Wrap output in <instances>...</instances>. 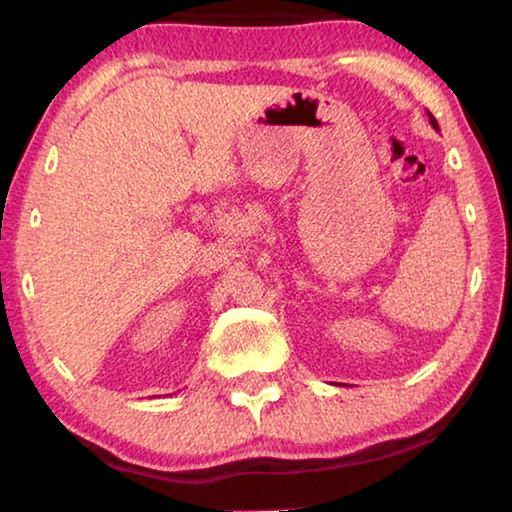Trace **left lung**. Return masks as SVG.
<instances>
[{"label":"left lung","instance_id":"left-lung-1","mask_svg":"<svg viewBox=\"0 0 512 512\" xmlns=\"http://www.w3.org/2000/svg\"><path fill=\"white\" fill-rule=\"evenodd\" d=\"M429 124L433 126V128H436V131H438V121H436V117H433L431 115V112H429Z\"/></svg>","mask_w":512,"mask_h":512}]
</instances>
